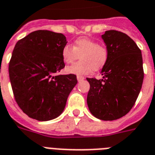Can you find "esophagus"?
Segmentation results:
<instances>
[{
  "label": "esophagus",
  "instance_id": "esophagus-1",
  "mask_svg": "<svg viewBox=\"0 0 155 155\" xmlns=\"http://www.w3.org/2000/svg\"><path fill=\"white\" fill-rule=\"evenodd\" d=\"M84 80V76H81V75H77V80L79 82L82 81V80Z\"/></svg>",
  "mask_w": 155,
  "mask_h": 155
}]
</instances>
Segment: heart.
Wrapping results in <instances>:
<instances>
[{"instance_id": "obj_1", "label": "heart", "mask_w": 155, "mask_h": 155, "mask_svg": "<svg viewBox=\"0 0 155 155\" xmlns=\"http://www.w3.org/2000/svg\"><path fill=\"white\" fill-rule=\"evenodd\" d=\"M61 55L67 64L80 58V61L68 67L65 71L68 74L82 75L90 73L92 70L99 71L103 68L107 61L108 50L95 40L83 36L76 39L72 46L64 45Z\"/></svg>"}]
</instances>
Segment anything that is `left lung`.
<instances>
[{
	"instance_id": "left-lung-1",
	"label": "left lung",
	"mask_w": 155,
	"mask_h": 155,
	"mask_svg": "<svg viewBox=\"0 0 155 155\" xmlns=\"http://www.w3.org/2000/svg\"><path fill=\"white\" fill-rule=\"evenodd\" d=\"M102 38L108 59L102 68V80L87 78L90 84L87 103L94 116L111 121L126 115L135 104L144 77L143 57L127 34L109 30Z\"/></svg>"
}]
</instances>
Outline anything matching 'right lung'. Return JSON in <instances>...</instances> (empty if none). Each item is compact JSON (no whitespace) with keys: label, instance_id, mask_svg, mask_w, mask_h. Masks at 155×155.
Instances as JSON below:
<instances>
[{"label":"right lung","instance_id":"obj_1","mask_svg":"<svg viewBox=\"0 0 155 155\" xmlns=\"http://www.w3.org/2000/svg\"><path fill=\"white\" fill-rule=\"evenodd\" d=\"M67 43L62 33L38 30L15 45L8 65L10 83L16 104L32 119L57 118L77 84L73 74L56 75L65 67L61 52Z\"/></svg>","mask_w":155,"mask_h":155}]
</instances>
